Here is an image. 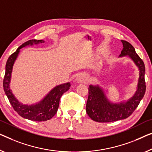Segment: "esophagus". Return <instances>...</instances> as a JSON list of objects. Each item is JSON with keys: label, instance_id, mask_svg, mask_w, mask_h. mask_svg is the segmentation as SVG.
I'll list each match as a JSON object with an SVG mask.
<instances>
[{"label": "esophagus", "instance_id": "1", "mask_svg": "<svg viewBox=\"0 0 152 152\" xmlns=\"http://www.w3.org/2000/svg\"><path fill=\"white\" fill-rule=\"evenodd\" d=\"M76 81L79 83H85L87 81V77L84 74H80L77 76Z\"/></svg>", "mask_w": 152, "mask_h": 152}]
</instances>
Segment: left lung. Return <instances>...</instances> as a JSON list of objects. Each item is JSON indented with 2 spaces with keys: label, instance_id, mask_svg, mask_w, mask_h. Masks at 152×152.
<instances>
[{
  "label": "left lung",
  "instance_id": "8db88e82",
  "mask_svg": "<svg viewBox=\"0 0 152 152\" xmlns=\"http://www.w3.org/2000/svg\"><path fill=\"white\" fill-rule=\"evenodd\" d=\"M121 42L123 44V49L119 56H128L139 70L137 91L128 101L112 103L106 98L103 89L99 86L89 85L86 111L90 118L95 121L106 123L126 119L134 111L145 93V67L144 63L130 43L124 40H121Z\"/></svg>",
  "mask_w": 152,
  "mask_h": 152
}]
</instances>
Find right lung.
Returning <instances> with one entry per match:
<instances>
[{"label":"right lung","instance_id":"right-lung-1","mask_svg":"<svg viewBox=\"0 0 152 152\" xmlns=\"http://www.w3.org/2000/svg\"><path fill=\"white\" fill-rule=\"evenodd\" d=\"M44 42V40L31 39L21 45L7 59L5 66V74L3 79L4 93L13 109L23 118L35 121H47L53 118L57 112L61 97L65 92L69 89V87L71 86L69 83L56 86L44 97V99L35 104H23L20 102L13 94L10 87L11 76L13 65L20 53V49L28 46H33V44H42Z\"/></svg>","mask_w":152,"mask_h":152}]
</instances>
